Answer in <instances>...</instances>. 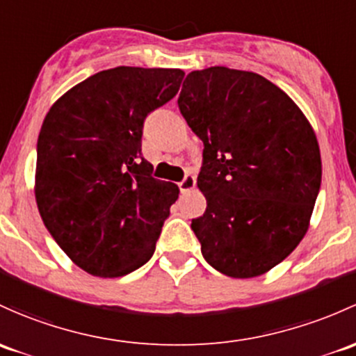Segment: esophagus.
<instances>
[{
  "label": "esophagus",
  "mask_w": 356,
  "mask_h": 356,
  "mask_svg": "<svg viewBox=\"0 0 356 356\" xmlns=\"http://www.w3.org/2000/svg\"><path fill=\"white\" fill-rule=\"evenodd\" d=\"M194 186H196V179H194V175H186V177L179 182V189H181L182 194L189 193L191 189H194Z\"/></svg>",
  "instance_id": "1"
}]
</instances>
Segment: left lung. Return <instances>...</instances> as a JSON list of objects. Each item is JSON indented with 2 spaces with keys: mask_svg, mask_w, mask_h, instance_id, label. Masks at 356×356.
<instances>
[{
  "mask_svg": "<svg viewBox=\"0 0 356 356\" xmlns=\"http://www.w3.org/2000/svg\"><path fill=\"white\" fill-rule=\"evenodd\" d=\"M177 104L204 145L197 188L207 211L191 223L203 257L232 278L264 275L309 228L323 175L314 129L252 71H191Z\"/></svg>",
  "mask_w": 356,
  "mask_h": 356,
  "instance_id": "left-lung-1",
  "label": "left lung"
}]
</instances>
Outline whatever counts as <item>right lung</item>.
Masks as SVG:
<instances>
[{
	"label": "right lung",
	"instance_id": "add662e5",
	"mask_svg": "<svg viewBox=\"0 0 356 356\" xmlns=\"http://www.w3.org/2000/svg\"><path fill=\"white\" fill-rule=\"evenodd\" d=\"M182 70L118 68L73 87L47 112L37 140L42 222L76 266L118 278L148 263L170 207L172 182L141 156L145 119L174 99Z\"/></svg>",
	"mask_w": 356,
	"mask_h": 356
}]
</instances>
